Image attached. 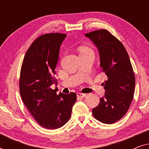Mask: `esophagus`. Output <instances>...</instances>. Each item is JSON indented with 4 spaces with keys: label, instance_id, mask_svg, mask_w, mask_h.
<instances>
[{
    "label": "esophagus",
    "instance_id": "1",
    "mask_svg": "<svg viewBox=\"0 0 149 149\" xmlns=\"http://www.w3.org/2000/svg\"><path fill=\"white\" fill-rule=\"evenodd\" d=\"M77 95L79 97H85L86 96V94L85 93H77Z\"/></svg>",
    "mask_w": 149,
    "mask_h": 149
}]
</instances>
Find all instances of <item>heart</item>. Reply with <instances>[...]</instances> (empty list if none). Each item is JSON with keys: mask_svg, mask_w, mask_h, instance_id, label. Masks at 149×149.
I'll use <instances>...</instances> for the list:
<instances>
[{"mask_svg": "<svg viewBox=\"0 0 149 149\" xmlns=\"http://www.w3.org/2000/svg\"><path fill=\"white\" fill-rule=\"evenodd\" d=\"M79 50H80V53H81V54H84V53L93 52V51L91 50L90 48L87 47H85V46L81 47L79 48Z\"/></svg>", "mask_w": 149, "mask_h": 149, "instance_id": "obj_1", "label": "heart"}]
</instances>
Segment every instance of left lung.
Wrapping results in <instances>:
<instances>
[{"label": "left lung", "instance_id": "8db88e82", "mask_svg": "<svg viewBox=\"0 0 149 149\" xmlns=\"http://www.w3.org/2000/svg\"><path fill=\"white\" fill-rule=\"evenodd\" d=\"M85 36L97 47L100 67L108 78L103 83L104 96L92 114L102 123H115L125 115L134 97L135 76L129 56L123 44L107 30H95Z\"/></svg>", "mask_w": 149, "mask_h": 149}]
</instances>
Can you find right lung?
<instances>
[{
    "label": "right lung",
    "mask_w": 149,
    "mask_h": 149,
    "mask_svg": "<svg viewBox=\"0 0 149 149\" xmlns=\"http://www.w3.org/2000/svg\"><path fill=\"white\" fill-rule=\"evenodd\" d=\"M66 34H45L32 42L24 56L19 77L22 101L42 127L49 130L61 127L68 121L77 95L60 93L52 89L57 84V62L61 44Z\"/></svg>",
    "instance_id": "right-lung-1"
}]
</instances>
